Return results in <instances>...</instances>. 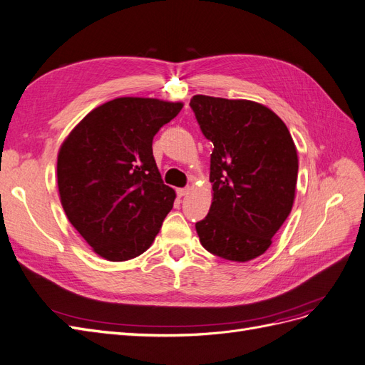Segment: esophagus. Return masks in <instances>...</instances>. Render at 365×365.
I'll return each mask as SVG.
<instances>
[{
	"label": "esophagus",
	"mask_w": 365,
	"mask_h": 365,
	"mask_svg": "<svg viewBox=\"0 0 365 365\" xmlns=\"http://www.w3.org/2000/svg\"><path fill=\"white\" fill-rule=\"evenodd\" d=\"M177 193H178L180 197H184V196H187L188 193H190V188H188V187H185V188H178Z\"/></svg>",
	"instance_id": "1"
}]
</instances>
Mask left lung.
Segmentation results:
<instances>
[{"mask_svg":"<svg viewBox=\"0 0 365 365\" xmlns=\"http://www.w3.org/2000/svg\"><path fill=\"white\" fill-rule=\"evenodd\" d=\"M190 107L215 145L212 200L196 223L199 242L225 259H255L293 208L299 169L293 137L274 111L249 99L195 95Z\"/></svg>","mask_w":365,"mask_h":365,"instance_id":"left-lung-1","label":"left lung"}]
</instances>
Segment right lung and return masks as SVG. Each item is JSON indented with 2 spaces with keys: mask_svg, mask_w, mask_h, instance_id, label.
I'll return each mask as SVG.
<instances>
[{
  "mask_svg": "<svg viewBox=\"0 0 365 365\" xmlns=\"http://www.w3.org/2000/svg\"><path fill=\"white\" fill-rule=\"evenodd\" d=\"M182 106L157 98L111 99L87 113L63 140L60 202L101 258L127 261L154 243L177 193L163 184L153 139Z\"/></svg>",
  "mask_w": 365,
  "mask_h": 365,
  "instance_id": "1",
  "label": "right lung"
}]
</instances>
